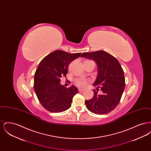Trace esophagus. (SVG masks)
Listing matches in <instances>:
<instances>
[{
  "mask_svg": "<svg viewBox=\"0 0 151 151\" xmlns=\"http://www.w3.org/2000/svg\"><path fill=\"white\" fill-rule=\"evenodd\" d=\"M78 91H79V92H83V91H84V89H80V88H79V89H78Z\"/></svg>",
  "mask_w": 151,
  "mask_h": 151,
  "instance_id": "obj_1",
  "label": "esophagus"
}]
</instances>
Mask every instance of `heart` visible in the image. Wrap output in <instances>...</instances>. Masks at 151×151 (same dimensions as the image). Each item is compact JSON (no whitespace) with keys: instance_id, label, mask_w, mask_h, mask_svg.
I'll return each instance as SVG.
<instances>
[{"instance_id":"obj_1","label":"heart","mask_w":151,"mask_h":151,"mask_svg":"<svg viewBox=\"0 0 151 151\" xmlns=\"http://www.w3.org/2000/svg\"><path fill=\"white\" fill-rule=\"evenodd\" d=\"M87 83L88 81L86 79H83V78H79L75 80V85L79 87H84L86 86Z\"/></svg>"}]
</instances>
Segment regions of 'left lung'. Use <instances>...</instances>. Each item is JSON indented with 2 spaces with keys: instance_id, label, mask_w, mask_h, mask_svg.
Listing matches in <instances>:
<instances>
[{
  "instance_id": "left-lung-1",
  "label": "left lung",
  "mask_w": 151,
  "mask_h": 151,
  "mask_svg": "<svg viewBox=\"0 0 151 151\" xmlns=\"http://www.w3.org/2000/svg\"><path fill=\"white\" fill-rule=\"evenodd\" d=\"M81 57L93 60L97 65V76L93 86L96 89L89 100L85 101L86 107L96 114H105L113 110L119 104L125 87L124 72L118 60L104 51L84 52Z\"/></svg>"
}]
</instances>
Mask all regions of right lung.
Segmentation results:
<instances>
[{
	"instance_id": "1",
	"label": "right lung",
	"mask_w": 151,
	"mask_h": 151,
	"mask_svg": "<svg viewBox=\"0 0 151 151\" xmlns=\"http://www.w3.org/2000/svg\"><path fill=\"white\" fill-rule=\"evenodd\" d=\"M81 52L70 54L54 51L43 58L36 70L34 89L43 108L51 113H60L71 107L73 96L78 89L73 86L67 88L60 84V78L65 76L71 62Z\"/></svg>"
}]
</instances>
